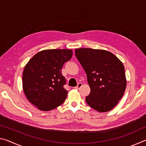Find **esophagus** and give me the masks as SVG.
<instances>
[{
  "mask_svg": "<svg viewBox=\"0 0 146 146\" xmlns=\"http://www.w3.org/2000/svg\"><path fill=\"white\" fill-rule=\"evenodd\" d=\"M82 84L80 83V82H79L78 84H77V86H76L75 88L76 89V90H78V89H80L81 87H82Z\"/></svg>",
  "mask_w": 146,
  "mask_h": 146,
  "instance_id": "obj_1",
  "label": "esophagus"
}]
</instances>
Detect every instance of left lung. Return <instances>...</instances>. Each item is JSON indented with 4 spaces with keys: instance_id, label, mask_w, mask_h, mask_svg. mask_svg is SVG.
<instances>
[{
    "instance_id": "left-lung-1",
    "label": "left lung",
    "mask_w": 146,
    "mask_h": 146,
    "mask_svg": "<svg viewBox=\"0 0 146 146\" xmlns=\"http://www.w3.org/2000/svg\"><path fill=\"white\" fill-rule=\"evenodd\" d=\"M75 56L86 71L91 88L86 102L99 112L111 110L126 88L122 62L112 53L102 49H76Z\"/></svg>"
}]
</instances>
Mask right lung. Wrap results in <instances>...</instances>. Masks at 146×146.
Wrapping results in <instances>:
<instances>
[{"instance_id": "right-lung-1", "label": "right lung", "mask_w": 146, "mask_h": 146, "mask_svg": "<svg viewBox=\"0 0 146 146\" xmlns=\"http://www.w3.org/2000/svg\"><path fill=\"white\" fill-rule=\"evenodd\" d=\"M73 55L71 49H46L35 55L23 71V87L28 100L41 111L60 106L67 97L62 75L64 63Z\"/></svg>"}]
</instances>
